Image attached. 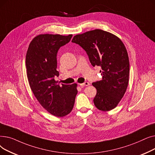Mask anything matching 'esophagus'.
<instances>
[{
	"instance_id": "obj_1",
	"label": "esophagus",
	"mask_w": 155,
	"mask_h": 155,
	"mask_svg": "<svg viewBox=\"0 0 155 155\" xmlns=\"http://www.w3.org/2000/svg\"><path fill=\"white\" fill-rule=\"evenodd\" d=\"M90 85V84H89V83L87 82H84V83H83V84H79V85L82 86V87H84V86H88V85Z\"/></svg>"
}]
</instances>
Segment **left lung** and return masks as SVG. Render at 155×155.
Wrapping results in <instances>:
<instances>
[{
	"label": "left lung",
	"instance_id": "left-lung-1",
	"mask_svg": "<svg viewBox=\"0 0 155 155\" xmlns=\"http://www.w3.org/2000/svg\"><path fill=\"white\" fill-rule=\"evenodd\" d=\"M71 42L84 49L93 67H101L102 80L92 83L97 89L95 107L102 111L114 109L129 83V61L124 43L116 35L101 29L77 35Z\"/></svg>",
	"mask_w": 155,
	"mask_h": 155
}]
</instances>
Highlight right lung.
I'll list each match as a JSON object with an SVG mask.
<instances>
[{"mask_svg":"<svg viewBox=\"0 0 155 155\" xmlns=\"http://www.w3.org/2000/svg\"><path fill=\"white\" fill-rule=\"evenodd\" d=\"M72 35L41 34L31 41L26 56L29 86L41 106L56 117L68 115L72 110L78 92L77 84L60 85L54 80L56 55L60 48L68 43Z\"/></svg>","mask_w":155,"mask_h":155,"instance_id":"1","label":"right lung"}]
</instances>
